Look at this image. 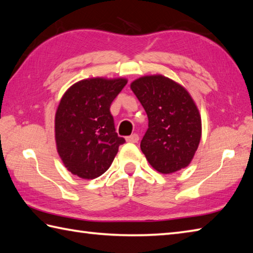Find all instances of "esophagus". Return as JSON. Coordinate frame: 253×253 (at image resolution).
<instances>
[{"instance_id": "esophagus-1", "label": "esophagus", "mask_w": 253, "mask_h": 253, "mask_svg": "<svg viewBox=\"0 0 253 253\" xmlns=\"http://www.w3.org/2000/svg\"><path fill=\"white\" fill-rule=\"evenodd\" d=\"M126 141L127 142H131V143H136L139 141V136L136 135V133H133V135H130L126 137Z\"/></svg>"}]
</instances>
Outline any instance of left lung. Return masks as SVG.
I'll return each instance as SVG.
<instances>
[{"label":"left lung","instance_id":"8db88e82","mask_svg":"<svg viewBox=\"0 0 253 253\" xmlns=\"http://www.w3.org/2000/svg\"><path fill=\"white\" fill-rule=\"evenodd\" d=\"M149 118L140 149L152 168L171 174L191 163L202 133L201 115L187 89L163 75H148L130 84Z\"/></svg>","mask_w":253,"mask_h":253}]
</instances>
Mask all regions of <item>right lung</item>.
Here are the masks:
<instances>
[{
  "label": "right lung",
  "mask_w": 253,
  "mask_h": 253,
  "mask_svg": "<svg viewBox=\"0 0 253 253\" xmlns=\"http://www.w3.org/2000/svg\"><path fill=\"white\" fill-rule=\"evenodd\" d=\"M127 82L123 77L79 80L58 103L56 150L64 166L79 178L94 179L104 174L125 142L115 132L110 106Z\"/></svg>",
  "instance_id": "1"
}]
</instances>
